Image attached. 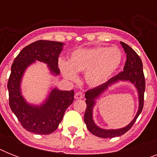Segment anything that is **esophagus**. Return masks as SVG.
<instances>
[{
	"mask_svg": "<svg viewBox=\"0 0 157 157\" xmlns=\"http://www.w3.org/2000/svg\"><path fill=\"white\" fill-rule=\"evenodd\" d=\"M83 98L84 95L81 92H77V93H76V94H75V98H76V99H81V98Z\"/></svg>",
	"mask_w": 157,
	"mask_h": 157,
	"instance_id": "34e87169",
	"label": "esophagus"
}]
</instances>
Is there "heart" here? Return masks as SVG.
Wrapping results in <instances>:
<instances>
[{
	"label": "heart",
	"instance_id": "1",
	"mask_svg": "<svg viewBox=\"0 0 157 157\" xmlns=\"http://www.w3.org/2000/svg\"><path fill=\"white\" fill-rule=\"evenodd\" d=\"M119 48L98 46L79 49L70 54L68 63L59 62L62 74L67 80L76 81V72H85V80L92 87L106 83L119 67L122 61Z\"/></svg>",
	"mask_w": 157,
	"mask_h": 157
}]
</instances>
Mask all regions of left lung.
<instances>
[{"label":"left lung","instance_id":"8db88e82","mask_svg":"<svg viewBox=\"0 0 157 157\" xmlns=\"http://www.w3.org/2000/svg\"><path fill=\"white\" fill-rule=\"evenodd\" d=\"M122 47L126 54V62L124 64L123 71L109 79L106 83L102 86H97L94 88L89 90L86 92V110L84 116V121L86 124V127L89 131L94 135L100 138H115L121 136L130 129L137 118L141 113L144 107V91H145V77H144V70H143V63L140 57L130 46L125 43L121 41ZM119 81H129L134 85L137 89L139 94V110L134 120L127 127L117 130H104L102 129L94 123L93 119V108L96 102V99L105 91L115 83Z\"/></svg>","mask_w":157,"mask_h":157}]
</instances>
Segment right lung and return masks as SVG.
Masks as SVG:
<instances>
[{
  "label": "right lung",
  "mask_w": 157,
  "mask_h": 157,
  "mask_svg": "<svg viewBox=\"0 0 157 157\" xmlns=\"http://www.w3.org/2000/svg\"><path fill=\"white\" fill-rule=\"evenodd\" d=\"M63 43L52 40H36L27 45L16 57L11 66L7 88L9 103L22 126L36 134H50L56 130L67 108L73 103L74 91L53 89L45 103L36 106L27 103L21 92V81L28 67L36 61L47 64L50 72L58 76L59 56Z\"/></svg>",
  "instance_id": "add662e5"
}]
</instances>
